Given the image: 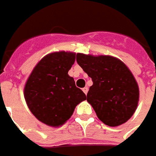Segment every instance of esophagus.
I'll use <instances>...</instances> for the list:
<instances>
[{
    "label": "esophagus",
    "mask_w": 156,
    "mask_h": 156,
    "mask_svg": "<svg viewBox=\"0 0 156 156\" xmlns=\"http://www.w3.org/2000/svg\"><path fill=\"white\" fill-rule=\"evenodd\" d=\"M82 90H83V92H84V93H85V94H86V95H87V92H88V87H84V88H83V89H82Z\"/></svg>",
    "instance_id": "esophagus-1"
}]
</instances>
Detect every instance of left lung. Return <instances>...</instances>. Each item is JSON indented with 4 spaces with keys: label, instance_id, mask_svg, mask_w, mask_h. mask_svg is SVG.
I'll use <instances>...</instances> for the list:
<instances>
[{
    "label": "left lung",
    "instance_id": "8db88e82",
    "mask_svg": "<svg viewBox=\"0 0 156 156\" xmlns=\"http://www.w3.org/2000/svg\"><path fill=\"white\" fill-rule=\"evenodd\" d=\"M78 65L92 78L87 101L98 118L108 126L126 123L140 100L136 79L124 62L110 55L77 54Z\"/></svg>",
    "mask_w": 156,
    "mask_h": 156
}]
</instances>
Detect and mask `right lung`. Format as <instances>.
Here are the masks:
<instances>
[{
    "instance_id": "obj_1",
    "label": "right lung",
    "mask_w": 156,
    "mask_h": 156,
    "mask_svg": "<svg viewBox=\"0 0 156 156\" xmlns=\"http://www.w3.org/2000/svg\"><path fill=\"white\" fill-rule=\"evenodd\" d=\"M75 59L73 52L50 53L37 63L25 83L26 104L43 124L53 127L65 124L76 106L87 99L68 74Z\"/></svg>"
}]
</instances>
